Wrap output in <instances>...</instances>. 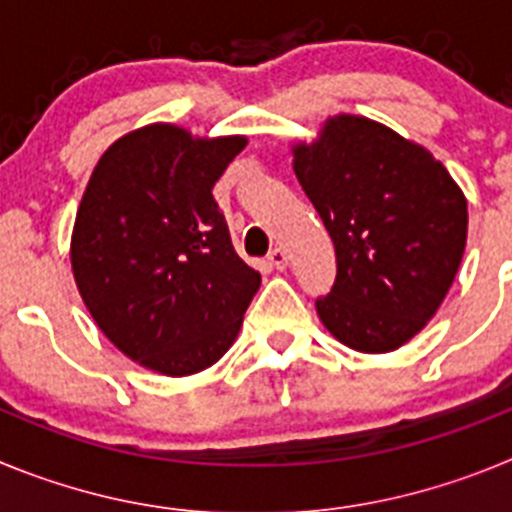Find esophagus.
<instances>
[{
    "instance_id": "esophagus-1",
    "label": "esophagus",
    "mask_w": 512,
    "mask_h": 512,
    "mask_svg": "<svg viewBox=\"0 0 512 512\" xmlns=\"http://www.w3.org/2000/svg\"><path fill=\"white\" fill-rule=\"evenodd\" d=\"M269 264L274 266L277 271H284V269H287V264H289L287 253H284L282 248H274V251L269 253Z\"/></svg>"
}]
</instances>
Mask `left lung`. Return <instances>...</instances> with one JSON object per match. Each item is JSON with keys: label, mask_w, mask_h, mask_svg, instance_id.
I'll use <instances>...</instances> for the list:
<instances>
[{"label": "left lung", "mask_w": 512, "mask_h": 512, "mask_svg": "<svg viewBox=\"0 0 512 512\" xmlns=\"http://www.w3.org/2000/svg\"><path fill=\"white\" fill-rule=\"evenodd\" d=\"M297 182L336 246L320 323L359 354H390L428 325L467 246V197L425 146L364 115L292 143Z\"/></svg>", "instance_id": "obj_1"}]
</instances>
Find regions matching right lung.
<instances>
[{
  "mask_svg": "<svg viewBox=\"0 0 512 512\" xmlns=\"http://www.w3.org/2000/svg\"><path fill=\"white\" fill-rule=\"evenodd\" d=\"M246 135L151 122L94 166L71 230V271L107 341L151 372L189 377L228 354L261 274L235 253L212 187Z\"/></svg>",
  "mask_w": 512,
  "mask_h": 512,
  "instance_id": "add662e5",
  "label": "right lung"
}]
</instances>
